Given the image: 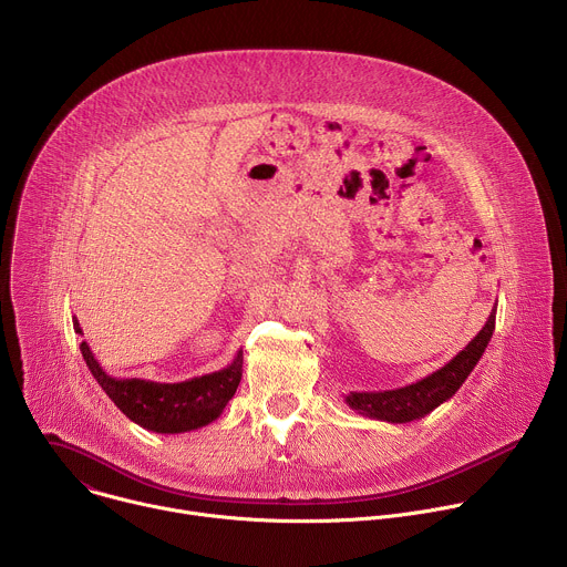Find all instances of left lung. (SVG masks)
Returning <instances> with one entry per match:
<instances>
[{
	"label": "left lung",
	"instance_id": "8db88e82",
	"mask_svg": "<svg viewBox=\"0 0 567 567\" xmlns=\"http://www.w3.org/2000/svg\"><path fill=\"white\" fill-rule=\"evenodd\" d=\"M494 330H496V307L492 309L482 330L468 341V346L460 350L449 363H444L433 374L394 390L350 392L346 394V403L354 413L363 417L381 420L390 424H409V422L422 420L460 390V385L466 381V377L473 372V368L482 359L484 350H487L494 337Z\"/></svg>",
	"mask_w": 567,
	"mask_h": 567
}]
</instances>
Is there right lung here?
I'll list each match as a JSON object with an SVG mask.
<instances>
[{
	"mask_svg": "<svg viewBox=\"0 0 567 567\" xmlns=\"http://www.w3.org/2000/svg\"><path fill=\"white\" fill-rule=\"evenodd\" d=\"M73 330L75 334H83L75 316ZM80 352H83V359L99 385L127 420L145 431L168 435L190 433L213 424L235 394L241 379V361H245L241 350H237L235 359L217 372L177 383H158L150 379H118L107 374L92 354L87 341L80 343Z\"/></svg>",
	"mask_w": 567,
	"mask_h": 567,
	"instance_id": "obj_1",
	"label": "right lung"
}]
</instances>
